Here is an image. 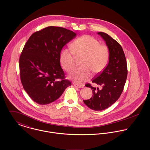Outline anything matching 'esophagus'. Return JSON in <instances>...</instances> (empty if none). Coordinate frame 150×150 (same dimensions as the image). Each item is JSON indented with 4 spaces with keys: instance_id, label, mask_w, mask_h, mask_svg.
<instances>
[{
    "instance_id": "obj_1",
    "label": "esophagus",
    "mask_w": 150,
    "mask_h": 150,
    "mask_svg": "<svg viewBox=\"0 0 150 150\" xmlns=\"http://www.w3.org/2000/svg\"><path fill=\"white\" fill-rule=\"evenodd\" d=\"M74 86L76 88H82L84 87V85L83 84H74Z\"/></svg>"
}]
</instances>
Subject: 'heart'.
Listing matches in <instances>:
<instances>
[{
	"mask_svg": "<svg viewBox=\"0 0 150 150\" xmlns=\"http://www.w3.org/2000/svg\"><path fill=\"white\" fill-rule=\"evenodd\" d=\"M72 50L64 47L60 53V62L62 67L69 72L74 67L75 56L83 57L81 62L82 67L72 70L69 77L78 83L89 80L93 72L95 74L102 72L109 58L107 47L100 45L99 42L90 35H83L76 39L72 45Z\"/></svg>",
	"mask_w": 150,
	"mask_h": 150,
	"instance_id": "b5f03b06",
	"label": "heart"
}]
</instances>
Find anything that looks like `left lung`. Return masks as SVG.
<instances>
[{"mask_svg":"<svg viewBox=\"0 0 150 150\" xmlns=\"http://www.w3.org/2000/svg\"><path fill=\"white\" fill-rule=\"evenodd\" d=\"M109 50V61L103 71L92 79L93 83L102 86L96 88L91 84L86 87L92 90L93 96L84 104L95 111L104 110L114 103L123 92L127 77V62L120 45L106 33L99 32Z\"/></svg>","mask_w":150,"mask_h":150,"instance_id":"left-lung-1","label":"left lung"}]
</instances>
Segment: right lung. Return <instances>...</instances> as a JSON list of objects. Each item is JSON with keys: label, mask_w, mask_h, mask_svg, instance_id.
I'll list each match as a JSON object with an SVG mask.
<instances>
[{"label": "right lung", "mask_w": 150, "mask_h": 150, "mask_svg": "<svg viewBox=\"0 0 150 150\" xmlns=\"http://www.w3.org/2000/svg\"><path fill=\"white\" fill-rule=\"evenodd\" d=\"M76 36L63 27L49 26L31 35L19 58L23 88L35 102L51 103L71 86L60 64L62 48Z\"/></svg>", "instance_id": "add662e5"}]
</instances>
